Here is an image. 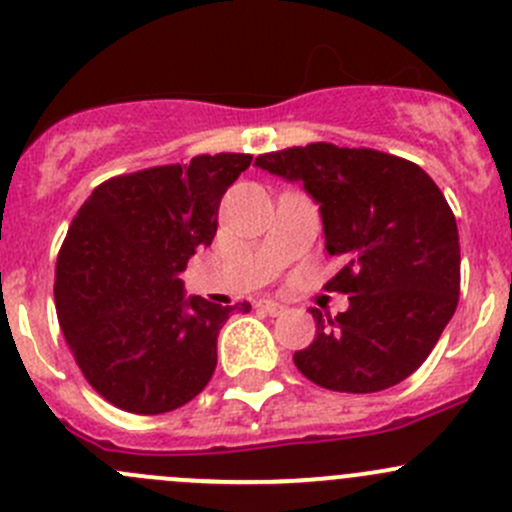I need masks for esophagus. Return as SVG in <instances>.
Masks as SVG:
<instances>
[{
	"label": "esophagus",
	"instance_id": "obj_1",
	"mask_svg": "<svg viewBox=\"0 0 512 512\" xmlns=\"http://www.w3.org/2000/svg\"><path fill=\"white\" fill-rule=\"evenodd\" d=\"M257 309L267 312L270 317H280V314L285 312V304L275 302V299H260V302H257Z\"/></svg>",
	"mask_w": 512,
	"mask_h": 512
}]
</instances>
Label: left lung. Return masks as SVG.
Wrapping results in <instances>:
<instances>
[{"instance_id":"1","label":"left lung","mask_w":512,"mask_h":512,"mask_svg":"<svg viewBox=\"0 0 512 512\" xmlns=\"http://www.w3.org/2000/svg\"><path fill=\"white\" fill-rule=\"evenodd\" d=\"M297 180L319 205L324 247L342 260L327 282L349 309L324 317L294 354L297 369L329 391L374 394L426 361L461 292V245L446 198L411 160L371 148L309 143L255 158Z\"/></svg>"}]
</instances>
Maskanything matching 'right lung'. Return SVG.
Returning <instances> with one entry per match:
<instances>
[{
	"mask_svg": "<svg viewBox=\"0 0 512 512\" xmlns=\"http://www.w3.org/2000/svg\"><path fill=\"white\" fill-rule=\"evenodd\" d=\"M250 163L247 153H218L118 175L71 220L56 257V314L81 374L108 404L165 414L208 386L220 329L250 302L185 297L180 272L213 242L220 200Z\"/></svg>",
	"mask_w": 512,
	"mask_h": 512,
	"instance_id": "obj_1",
	"label": "right lung"
}]
</instances>
